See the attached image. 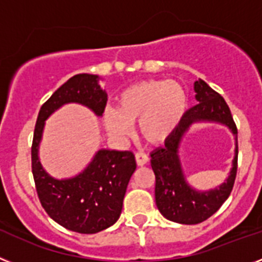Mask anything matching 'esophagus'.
<instances>
[{
    "label": "esophagus",
    "instance_id": "esophagus-1",
    "mask_svg": "<svg viewBox=\"0 0 262 262\" xmlns=\"http://www.w3.org/2000/svg\"><path fill=\"white\" fill-rule=\"evenodd\" d=\"M136 162L138 166H144L149 162V157L145 153H136Z\"/></svg>",
    "mask_w": 262,
    "mask_h": 262
}]
</instances>
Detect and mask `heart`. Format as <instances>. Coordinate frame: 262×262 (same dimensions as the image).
<instances>
[{
	"label": "heart",
	"mask_w": 262,
	"mask_h": 262,
	"mask_svg": "<svg viewBox=\"0 0 262 262\" xmlns=\"http://www.w3.org/2000/svg\"><path fill=\"white\" fill-rule=\"evenodd\" d=\"M188 107V93L174 80H150L122 90L117 107H105L104 124L117 138L130 135L132 122L138 121V133L150 144L172 136Z\"/></svg>",
	"instance_id": "1"
}]
</instances>
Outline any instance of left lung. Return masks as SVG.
I'll use <instances>...</instances> for the list:
<instances>
[{
    "label": "left lung",
    "instance_id": "1",
    "mask_svg": "<svg viewBox=\"0 0 262 262\" xmlns=\"http://www.w3.org/2000/svg\"><path fill=\"white\" fill-rule=\"evenodd\" d=\"M194 92L197 105L184 114L172 136L150 155L151 169L156 174V205L165 219L185 225L205 221L226 201L236 180L238 156L237 127L225 100L201 78L194 82ZM195 123L224 124L235 137V156L228 177L219 187L208 191H199L188 184L179 156L182 142Z\"/></svg>",
    "mask_w": 262,
    "mask_h": 262
}]
</instances>
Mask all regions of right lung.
<instances>
[{"mask_svg":"<svg viewBox=\"0 0 262 262\" xmlns=\"http://www.w3.org/2000/svg\"><path fill=\"white\" fill-rule=\"evenodd\" d=\"M100 80L101 77L86 73L69 78L41 106L33 136L32 172L41 205L57 224L82 234L98 233L117 223L127 184L136 170L135 155L98 149L80 173L56 179L41 164L39 145L46 120L63 105H82L102 117L107 96Z\"/></svg>","mask_w":262,"mask_h":262,"instance_id":"obj_1","label":"right lung"}]
</instances>
